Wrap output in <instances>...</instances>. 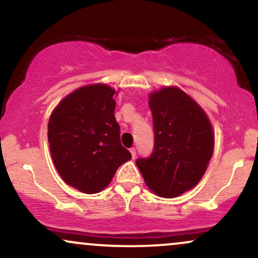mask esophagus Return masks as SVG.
I'll use <instances>...</instances> for the list:
<instances>
[{
    "label": "esophagus",
    "instance_id": "esophagus-1",
    "mask_svg": "<svg viewBox=\"0 0 258 258\" xmlns=\"http://www.w3.org/2000/svg\"><path fill=\"white\" fill-rule=\"evenodd\" d=\"M130 153H131L132 158L135 159L136 158V148H131V149H130Z\"/></svg>",
    "mask_w": 258,
    "mask_h": 258
}]
</instances>
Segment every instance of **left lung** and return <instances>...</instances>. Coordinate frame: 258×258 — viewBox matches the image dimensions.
I'll use <instances>...</instances> for the list:
<instances>
[{"label":"left lung","mask_w":258,"mask_h":258,"mask_svg":"<svg viewBox=\"0 0 258 258\" xmlns=\"http://www.w3.org/2000/svg\"><path fill=\"white\" fill-rule=\"evenodd\" d=\"M154 150L136 164L148 188L161 198H176L203 178L215 146L211 121L190 96L176 86L149 94Z\"/></svg>","instance_id":"obj_1"}]
</instances>
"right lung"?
<instances>
[{
	"label": "right lung",
	"mask_w": 258,
	"mask_h": 258,
	"mask_svg": "<svg viewBox=\"0 0 258 258\" xmlns=\"http://www.w3.org/2000/svg\"><path fill=\"white\" fill-rule=\"evenodd\" d=\"M114 93L104 84L84 86L61 99L49 116L53 164L64 182L82 193L103 190L132 158L120 142Z\"/></svg>",
	"instance_id": "obj_1"
}]
</instances>
